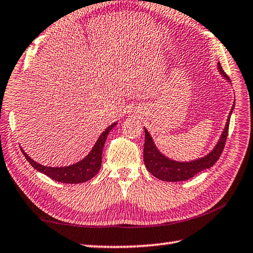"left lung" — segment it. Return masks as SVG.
I'll return each mask as SVG.
<instances>
[{
    "label": "left lung",
    "mask_w": 253,
    "mask_h": 253,
    "mask_svg": "<svg viewBox=\"0 0 253 253\" xmlns=\"http://www.w3.org/2000/svg\"><path fill=\"white\" fill-rule=\"evenodd\" d=\"M217 68L222 75H223L226 79L229 80V77L226 76L225 72L222 69L220 63H217ZM231 109V113L233 110ZM231 113L229 115L228 122L222 136L219 140V143L216 144V146L214 147L213 151L209 154V155L204 156L199 160L192 161V162H175L172 160H169L168 157L157 151V148L152 139L149 132L145 129V144H144V162L146 165V169L151 172L154 176L162 179V181L166 182H179V181H186V179L195 176L196 174L202 172V170L212 168L219 160L222 152L224 149V145L228 138L229 134V125H230V117Z\"/></svg>",
    "instance_id": "1"
}]
</instances>
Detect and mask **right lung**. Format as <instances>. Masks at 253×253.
Segmentation results:
<instances>
[{
  "label": "right lung",
  "mask_w": 253,
  "mask_h": 253,
  "mask_svg": "<svg viewBox=\"0 0 253 253\" xmlns=\"http://www.w3.org/2000/svg\"><path fill=\"white\" fill-rule=\"evenodd\" d=\"M116 126V124L110 125L107 129L99 136V138L92 147L91 152L85 156L83 161L76 163L74 165L66 166V168H48L39 164V163L34 162L31 157L27 155V153L21 148L23 155L27 158V161L31 164L34 169L39 172L43 173L46 176L54 179L57 182L67 183V184H78L87 182L91 179L95 175L99 172L101 168V155L102 148H104L105 142L108 136L111 128Z\"/></svg>",
  "instance_id": "right-lung-1"
}]
</instances>
